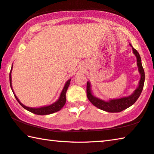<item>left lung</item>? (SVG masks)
Here are the masks:
<instances>
[{
  "instance_id": "8db88e82",
  "label": "left lung",
  "mask_w": 154,
  "mask_h": 154,
  "mask_svg": "<svg viewBox=\"0 0 154 154\" xmlns=\"http://www.w3.org/2000/svg\"><path fill=\"white\" fill-rule=\"evenodd\" d=\"M130 45L132 48L133 53L135 55L136 57V62H137V66L138 68V72L140 75V79L138 83V86L133 93L130 96L123 97L119 99H109L108 101H105V100L101 99L98 97H95L92 91V86L90 82H87V97L89 101L94 105L95 107L98 108L102 110L108 112H120L124 110L129 107L132 106V105L137 101L138 97L142 92L144 86V82H145V72L142 66L141 62V58L139 53L135 48H133L130 43Z\"/></svg>"
}]
</instances>
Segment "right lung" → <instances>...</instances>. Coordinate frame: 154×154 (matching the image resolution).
<instances>
[{
	"instance_id": "right-lung-1",
	"label": "right lung",
	"mask_w": 154,
	"mask_h": 154,
	"mask_svg": "<svg viewBox=\"0 0 154 154\" xmlns=\"http://www.w3.org/2000/svg\"><path fill=\"white\" fill-rule=\"evenodd\" d=\"M12 68H13V65H12L11 71H10V73H9V83H10L11 88L12 90V92H13L14 96H15V98L16 99L17 101H18V103H20V106L22 107H23L24 109L29 112H32L33 114H38V115H47V114H51L55 113V112L57 111H60V109L64 107V106L66 103V94L67 90L68 88V86H69L70 85V82L71 79H69L65 83L64 88H63L62 92H61L59 99H58L55 102H54V103L49 105V106H42V107H40V108H29V107L24 106V105H23L20 101H19L18 98L16 97V95L15 94V93H14L13 88H12V84H11Z\"/></svg>"
}]
</instances>
